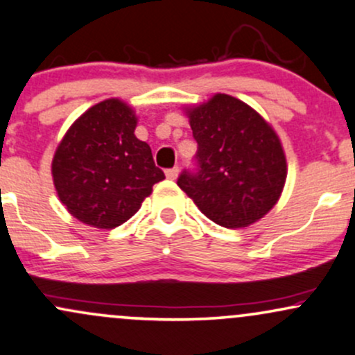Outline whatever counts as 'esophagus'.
<instances>
[{
    "instance_id": "obj_1",
    "label": "esophagus",
    "mask_w": 355,
    "mask_h": 355,
    "mask_svg": "<svg viewBox=\"0 0 355 355\" xmlns=\"http://www.w3.org/2000/svg\"><path fill=\"white\" fill-rule=\"evenodd\" d=\"M165 175H166V178H170V180H175V178L178 177V166H173V168L165 170Z\"/></svg>"
}]
</instances>
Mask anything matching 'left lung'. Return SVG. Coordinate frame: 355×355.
Wrapping results in <instances>:
<instances>
[{
  "mask_svg": "<svg viewBox=\"0 0 355 355\" xmlns=\"http://www.w3.org/2000/svg\"><path fill=\"white\" fill-rule=\"evenodd\" d=\"M197 141L195 168L177 185L210 220L240 229L262 218L282 193L287 164L272 126L247 103L229 95L191 108Z\"/></svg>",
  "mask_w": 355,
  "mask_h": 355,
  "instance_id": "8db88e82",
  "label": "left lung"
}]
</instances>
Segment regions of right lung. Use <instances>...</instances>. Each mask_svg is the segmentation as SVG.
<instances>
[{
	"mask_svg": "<svg viewBox=\"0 0 355 355\" xmlns=\"http://www.w3.org/2000/svg\"><path fill=\"white\" fill-rule=\"evenodd\" d=\"M137 116L120 100H105L85 112L53 158L61 203L83 223L115 229L137 214L165 173L152 150L135 137Z\"/></svg>",
	"mask_w": 355,
	"mask_h": 355,
	"instance_id": "1",
	"label": "right lung"
}]
</instances>
